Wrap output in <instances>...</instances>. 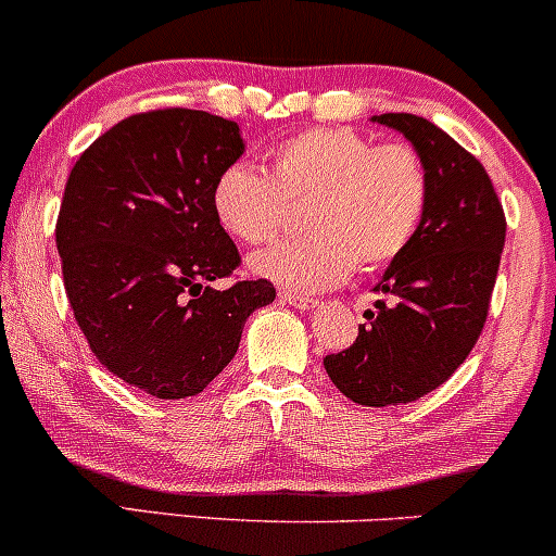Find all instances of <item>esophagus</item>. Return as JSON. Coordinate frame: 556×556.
Instances as JSON below:
<instances>
[{
  "label": "esophagus",
  "instance_id": "34e87169",
  "mask_svg": "<svg viewBox=\"0 0 556 556\" xmlns=\"http://www.w3.org/2000/svg\"><path fill=\"white\" fill-rule=\"evenodd\" d=\"M279 298L285 300V303H290V305H295L298 311H311V308H316L318 305V300L316 298H305V295H295V292H287V290H282L279 292Z\"/></svg>",
  "mask_w": 556,
  "mask_h": 556
}]
</instances>
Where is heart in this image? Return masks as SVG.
Wrapping results in <instances>:
<instances>
[{
	"label": "heart",
	"mask_w": 556,
	"mask_h": 556,
	"mask_svg": "<svg viewBox=\"0 0 556 556\" xmlns=\"http://www.w3.org/2000/svg\"><path fill=\"white\" fill-rule=\"evenodd\" d=\"M300 235L253 256V271L300 292L376 271L418 238L429 169L410 143H379L350 127H311L279 140L269 169L235 162L216 175V222L245 245H264L300 206Z\"/></svg>",
	"instance_id": "b5f03b06"
}]
</instances>
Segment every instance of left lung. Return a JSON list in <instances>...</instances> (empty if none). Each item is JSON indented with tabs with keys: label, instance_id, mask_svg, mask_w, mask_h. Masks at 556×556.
Listing matches in <instances>:
<instances>
[{
	"label": "left lung",
	"instance_id": "obj_1",
	"mask_svg": "<svg viewBox=\"0 0 556 556\" xmlns=\"http://www.w3.org/2000/svg\"><path fill=\"white\" fill-rule=\"evenodd\" d=\"M416 146L429 169V208L413 245L384 271L366 324L342 353L324 358L329 379L358 405H405L442 387L468 358L489 316L507 219L486 169L429 119L374 117Z\"/></svg>",
	"mask_w": 556,
	"mask_h": 556
}]
</instances>
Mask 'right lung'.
Instances as JSON below:
<instances>
[{
	"instance_id": "1",
	"label": "right lung",
	"mask_w": 556,
	"mask_h": 556,
	"mask_svg": "<svg viewBox=\"0 0 556 556\" xmlns=\"http://www.w3.org/2000/svg\"><path fill=\"white\" fill-rule=\"evenodd\" d=\"M242 149L232 119L167 106L96 138L67 177L54 235L70 308L96 361L159 400L203 392L277 298L269 279L212 287L240 266L212 188Z\"/></svg>"
}]
</instances>
